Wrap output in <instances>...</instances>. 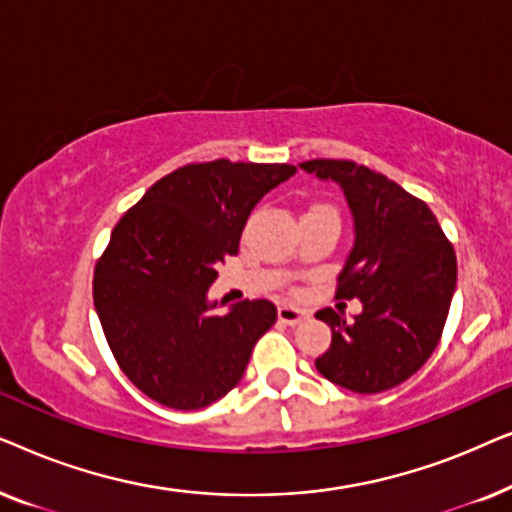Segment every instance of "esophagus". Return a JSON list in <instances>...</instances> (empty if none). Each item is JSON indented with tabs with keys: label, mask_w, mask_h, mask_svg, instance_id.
<instances>
[{
	"label": "esophagus",
	"mask_w": 512,
	"mask_h": 512,
	"mask_svg": "<svg viewBox=\"0 0 512 512\" xmlns=\"http://www.w3.org/2000/svg\"><path fill=\"white\" fill-rule=\"evenodd\" d=\"M305 317H307V314L303 310H298V307H293V305H279V310H277V319L282 321V324H289V326L300 324V321H303Z\"/></svg>",
	"instance_id": "34e87169"
}]
</instances>
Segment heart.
Segmentation results:
<instances>
[{"label":"heart","instance_id":"1","mask_svg":"<svg viewBox=\"0 0 512 512\" xmlns=\"http://www.w3.org/2000/svg\"><path fill=\"white\" fill-rule=\"evenodd\" d=\"M317 207H328V205H317Z\"/></svg>","mask_w":512,"mask_h":512}]
</instances>
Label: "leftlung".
Returning a JSON list of instances; mask_svg holds the SVG:
<instances>
[{
  "mask_svg": "<svg viewBox=\"0 0 512 512\" xmlns=\"http://www.w3.org/2000/svg\"><path fill=\"white\" fill-rule=\"evenodd\" d=\"M300 167L345 191L356 240L335 298L363 303L352 324L331 307L317 312L333 340L314 366L354 394L394 389L429 361L443 335L457 286L452 242L424 200L366 165L314 158Z\"/></svg>",
  "mask_w": 512,
  "mask_h": 512,
  "instance_id": "left-lung-1",
  "label": "left lung"
}]
</instances>
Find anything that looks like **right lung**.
Listing matches in <instances>:
<instances>
[{
	"mask_svg": "<svg viewBox=\"0 0 512 512\" xmlns=\"http://www.w3.org/2000/svg\"><path fill=\"white\" fill-rule=\"evenodd\" d=\"M291 174L286 163H188L116 223L95 265V310L118 368L156 403L200 410L219 401L277 321L268 300L214 314L207 289L240 249L256 202Z\"/></svg>",
	"mask_w": 512,
	"mask_h": 512,
	"instance_id": "add662e5",
	"label": "right lung"
}]
</instances>
